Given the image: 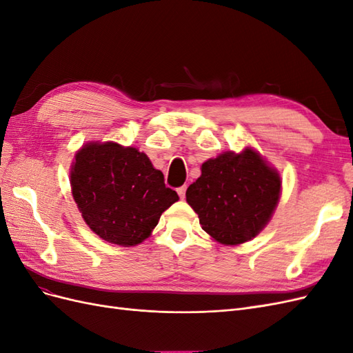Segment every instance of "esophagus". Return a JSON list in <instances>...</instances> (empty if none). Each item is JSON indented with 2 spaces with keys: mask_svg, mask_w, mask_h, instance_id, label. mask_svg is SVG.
<instances>
[{
  "mask_svg": "<svg viewBox=\"0 0 353 353\" xmlns=\"http://www.w3.org/2000/svg\"><path fill=\"white\" fill-rule=\"evenodd\" d=\"M185 190H187V187L185 185H183V187H179L176 191H178V194H179V197L184 200V197H185Z\"/></svg>",
  "mask_w": 353,
  "mask_h": 353,
  "instance_id": "esophagus-1",
  "label": "esophagus"
}]
</instances>
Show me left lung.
I'll return each instance as SVG.
<instances>
[{"label":"left lung","mask_w":353,"mask_h":353,"mask_svg":"<svg viewBox=\"0 0 353 353\" xmlns=\"http://www.w3.org/2000/svg\"><path fill=\"white\" fill-rule=\"evenodd\" d=\"M200 169L185 197L213 240L237 245L268 225L281 197V176L259 152L244 147L221 153Z\"/></svg>","instance_id":"obj_1"}]
</instances>
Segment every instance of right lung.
<instances>
[{
    "label": "right lung",
    "instance_id": "obj_1",
    "mask_svg": "<svg viewBox=\"0 0 353 353\" xmlns=\"http://www.w3.org/2000/svg\"><path fill=\"white\" fill-rule=\"evenodd\" d=\"M70 188L85 223L104 241L137 245L179 200L145 153L114 141H90L74 154Z\"/></svg>",
    "mask_w": 353,
    "mask_h": 353
}]
</instances>
